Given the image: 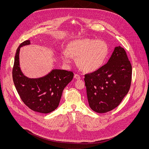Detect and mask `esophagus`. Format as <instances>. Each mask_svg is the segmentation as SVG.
Instances as JSON below:
<instances>
[{"label":"esophagus","mask_w":149,"mask_h":149,"mask_svg":"<svg viewBox=\"0 0 149 149\" xmlns=\"http://www.w3.org/2000/svg\"><path fill=\"white\" fill-rule=\"evenodd\" d=\"M74 77L76 79H81V77H80L79 75H78V74H75Z\"/></svg>","instance_id":"obj_1"}]
</instances>
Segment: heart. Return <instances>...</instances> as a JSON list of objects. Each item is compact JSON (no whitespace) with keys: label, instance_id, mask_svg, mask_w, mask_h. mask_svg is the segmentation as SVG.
<instances>
[{"label":"heart","instance_id":"b5f03b06","mask_svg":"<svg viewBox=\"0 0 149 149\" xmlns=\"http://www.w3.org/2000/svg\"><path fill=\"white\" fill-rule=\"evenodd\" d=\"M108 53V46L104 41L85 38L70 42L68 51H62L61 56L66 63L71 62L72 56L77 57L78 66L84 71L90 72L102 66Z\"/></svg>","mask_w":149,"mask_h":149}]
</instances>
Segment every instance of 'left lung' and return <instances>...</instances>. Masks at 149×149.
Returning a JSON list of instances; mask_svg holds the SVG:
<instances>
[{
	"label": "left lung",
	"mask_w": 149,
	"mask_h": 149,
	"mask_svg": "<svg viewBox=\"0 0 149 149\" xmlns=\"http://www.w3.org/2000/svg\"><path fill=\"white\" fill-rule=\"evenodd\" d=\"M132 75V67L125 51L121 47H116L106 64L85 74L90 108L98 113L116 108L130 90Z\"/></svg>",
	"instance_id": "left-lung-1"
}]
</instances>
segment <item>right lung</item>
Masks as SVG:
<instances>
[{
  "label": "right lung",
  "instance_id": "right-lung-1",
  "mask_svg": "<svg viewBox=\"0 0 149 149\" xmlns=\"http://www.w3.org/2000/svg\"><path fill=\"white\" fill-rule=\"evenodd\" d=\"M30 44L29 40H25L16 50L12 69L13 81L18 94L28 107L36 112L49 113L58 107L63 90L72 79L74 73L54 70L40 78L25 77L19 67V54L21 47Z\"/></svg>",
  "mask_w": 149,
  "mask_h": 149
}]
</instances>
